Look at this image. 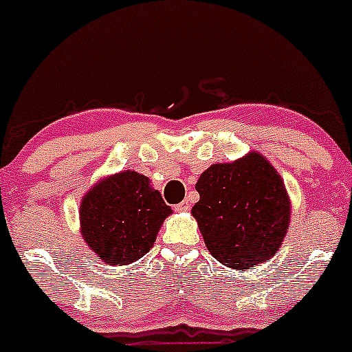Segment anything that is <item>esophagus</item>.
Here are the masks:
<instances>
[{
    "mask_svg": "<svg viewBox=\"0 0 352 352\" xmlns=\"http://www.w3.org/2000/svg\"><path fill=\"white\" fill-rule=\"evenodd\" d=\"M175 211H177V212H186V211H189V202H187V201L179 202V204L175 206Z\"/></svg>",
    "mask_w": 352,
    "mask_h": 352,
    "instance_id": "esophagus-1",
    "label": "esophagus"
}]
</instances>
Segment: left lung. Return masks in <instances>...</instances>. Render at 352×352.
Masks as SVG:
<instances>
[{
  "label": "left lung",
  "instance_id": "left-lung-1",
  "mask_svg": "<svg viewBox=\"0 0 352 352\" xmlns=\"http://www.w3.org/2000/svg\"><path fill=\"white\" fill-rule=\"evenodd\" d=\"M196 190L192 216L216 261L242 271L279 250L291 204L281 175L261 153L214 163L201 173Z\"/></svg>",
  "mask_w": 352,
  "mask_h": 352
}]
</instances>
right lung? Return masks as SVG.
<instances>
[{
	"mask_svg": "<svg viewBox=\"0 0 352 352\" xmlns=\"http://www.w3.org/2000/svg\"><path fill=\"white\" fill-rule=\"evenodd\" d=\"M172 208L148 177L126 170L100 180L85 194L81 235L105 264L126 265L150 252Z\"/></svg>",
	"mask_w": 352,
	"mask_h": 352,
	"instance_id": "1",
	"label": "right lung"
}]
</instances>
